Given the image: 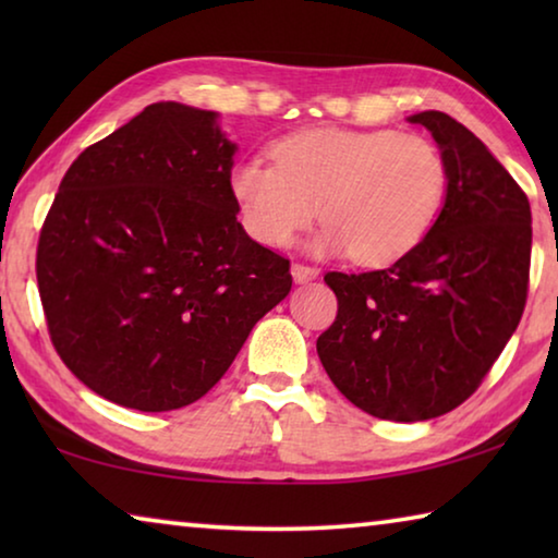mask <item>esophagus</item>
<instances>
[{"instance_id": "1", "label": "esophagus", "mask_w": 558, "mask_h": 558, "mask_svg": "<svg viewBox=\"0 0 558 558\" xmlns=\"http://www.w3.org/2000/svg\"><path fill=\"white\" fill-rule=\"evenodd\" d=\"M317 276L319 270L315 266H307V263H292V278H295V282L315 280Z\"/></svg>"}]
</instances>
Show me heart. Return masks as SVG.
<instances>
[{
  "label": "heart",
  "instance_id": "heart-1",
  "mask_svg": "<svg viewBox=\"0 0 558 558\" xmlns=\"http://www.w3.org/2000/svg\"><path fill=\"white\" fill-rule=\"evenodd\" d=\"M272 162L245 157L229 177L243 229L263 245H290L315 221L317 253L389 266L423 241L448 192L440 149L396 130H300L270 145Z\"/></svg>",
  "mask_w": 558,
  "mask_h": 558
}]
</instances>
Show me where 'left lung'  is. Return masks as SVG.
<instances>
[{
    "instance_id": "obj_1",
    "label": "left lung",
    "mask_w": 558,
    "mask_h": 558,
    "mask_svg": "<svg viewBox=\"0 0 558 558\" xmlns=\"http://www.w3.org/2000/svg\"><path fill=\"white\" fill-rule=\"evenodd\" d=\"M409 120L446 159V204L393 266L327 272L337 317L317 337L337 389L401 423L436 418L480 389L522 319L532 263V209L512 174L446 112Z\"/></svg>"
}]
</instances>
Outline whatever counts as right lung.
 I'll return each mask as SVG.
<instances>
[{
  "label": "right lung",
  "mask_w": 558,
  "mask_h": 558,
  "mask_svg": "<svg viewBox=\"0 0 558 558\" xmlns=\"http://www.w3.org/2000/svg\"><path fill=\"white\" fill-rule=\"evenodd\" d=\"M233 153L216 112L153 102L63 174L36 282L56 354L102 399L194 403L290 292V260L235 219Z\"/></svg>",
  "instance_id": "1"
}]
</instances>
